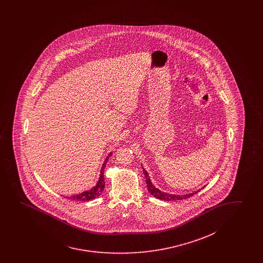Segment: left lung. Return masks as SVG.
Wrapping results in <instances>:
<instances>
[{"mask_svg": "<svg viewBox=\"0 0 263 263\" xmlns=\"http://www.w3.org/2000/svg\"><path fill=\"white\" fill-rule=\"evenodd\" d=\"M143 175L145 177V181L147 184V189L148 192L152 194L153 197H155L156 199H161V200H167V201H172V200H178V199H188L192 196H194L195 194H197L198 192L200 191L199 189L198 191L193 192V193H189V194H185V195H175V194H168L166 192L161 191L158 188L155 187V185L152 183L151 180V177L147 174V172L143 168Z\"/></svg>", "mask_w": 263, "mask_h": 263, "instance_id": "8db88e82", "label": "left lung"}]
</instances>
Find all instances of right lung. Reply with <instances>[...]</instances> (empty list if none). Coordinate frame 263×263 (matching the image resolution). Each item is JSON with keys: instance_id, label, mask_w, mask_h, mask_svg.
Masks as SVG:
<instances>
[{"instance_id": "obj_1", "label": "right lung", "mask_w": 263, "mask_h": 263, "mask_svg": "<svg viewBox=\"0 0 263 263\" xmlns=\"http://www.w3.org/2000/svg\"><path fill=\"white\" fill-rule=\"evenodd\" d=\"M111 153H109V155L106 157V159L104 161L103 165H102V167H101V171H100L99 179H98V181L96 182V186H93L90 190L83 192V193L78 194V195H74V196L69 197L68 199H73V200H78V201H88V200H91V199L98 198V197L102 194L104 186H105V181H104V170H105V167H106L107 161L111 157Z\"/></svg>"}]
</instances>
